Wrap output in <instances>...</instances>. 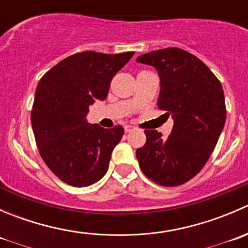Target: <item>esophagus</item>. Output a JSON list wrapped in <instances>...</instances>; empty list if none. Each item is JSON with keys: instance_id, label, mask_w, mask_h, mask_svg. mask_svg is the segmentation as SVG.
Here are the masks:
<instances>
[{"instance_id": "esophagus-1", "label": "esophagus", "mask_w": 248, "mask_h": 248, "mask_svg": "<svg viewBox=\"0 0 248 248\" xmlns=\"http://www.w3.org/2000/svg\"><path fill=\"white\" fill-rule=\"evenodd\" d=\"M134 129L133 126H131V124H127V126H124V132L126 133H129V132H132Z\"/></svg>"}]
</instances>
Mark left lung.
<instances>
[{"mask_svg":"<svg viewBox=\"0 0 248 248\" xmlns=\"http://www.w3.org/2000/svg\"><path fill=\"white\" fill-rule=\"evenodd\" d=\"M137 62L158 72V108L174 119L167 138L145 129L146 142L136 152L140 169L161 186H179L202 170L218 141L227 116L223 89L204 62L179 47L147 52Z\"/></svg>","mask_w":248,"mask_h":248,"instance_id":"obj_1","label":"left lung"}]
</instances>
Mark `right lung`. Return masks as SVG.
<instances>
[{
    "mask_svg": "<svg viewBox=\"0 0 248 248\" xmlns=\"http://www.w3.org/2000/svg\"><path fill=\"white\" fill-rule=\"evenodd\" d=\"M133 55L78 52L39 80L31 111L36 144L50 170L71 186H90L108 171L124 129L90 124L86 114L97 99L107 98L111 79Z\"/></svg>",
    "mask_w": 248,
    "mask_h": 248,
    "instance_id": "right-lung-1",
    "label": "right lung"
}]
</instances>
